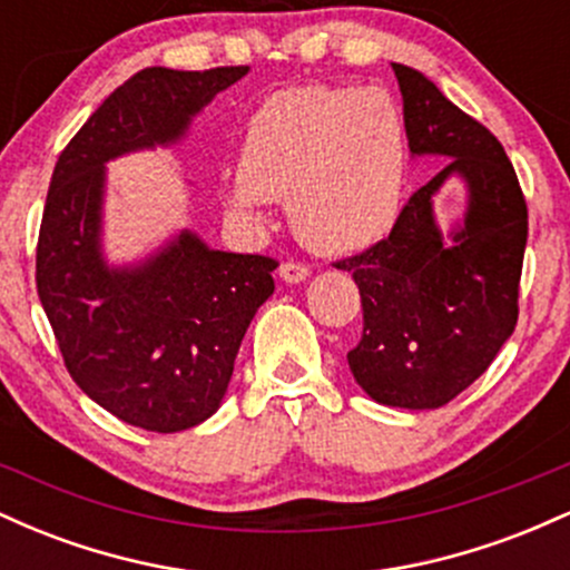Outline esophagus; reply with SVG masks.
I'll use <instances>...</instances> for the list:
<instances>
[{
	"instance_id": "34e87169",
	"label": "esophagus",
	"mask_w": 570,
	"mask_h": 570,
	"mask_svg": "<svg viewBox=\"0 0 570 570\" xmlns=\"http://www.w3.org/2000/svg\"><path fill=\"white\" fill-rule=\"evenodd\" d=\"M278 276L286 281V284H299V281H305L311 276V267L305 263H281L278 267Z\"/></svg>"
}]
</instances>
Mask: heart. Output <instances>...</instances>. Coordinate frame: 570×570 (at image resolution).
Segmentation results:
<instances>
[{
  "label": "heart",
  "instance_id": "heart-1",
  "mask_svg": "<svg viewBox=\"0 0 570 570\" xmlns=\"http://www.w3.org/2000/svg\"><path fill=\"white\" fill-rule=\"evenodd\" d=\"M240 176L225 200L259 217L284 200L299 240L348 254L381 240L394 225L407 166L404 120L381 88L307 85L265 98L248 120Z\"/></svg>",
  "mask_w": 570,
  "mask_h": 570
}]
</instances>
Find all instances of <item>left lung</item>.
Instances as JSON below:
<instances>
[{"label":"left lung","instance_id":"8db88e82","mask_svg":"<svg viewBox=\"0 0 570 570\" xmlns=\"http://www.w3.org/2000/svg\"><path fill=\"white\" fill-rule=\"evenodd\" d=\"M412 155L450 158L404 203L389 238L335 267L353 273L364 332L348 364L389 407L434 410L469 389L514 332L528 206L501 141L417 69L394 63ZM458 173L470 208L444 245L430 198Z\"/></svg>","mask_w":570,"mask_h":570}]
</instances>
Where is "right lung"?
<instances>
[{"mask_svg": "<svg viewBox=\"0 0 570 570\" xmlns=\"http://www.w3.org/2000/svg\"><path fill=\"white\" fill-rule=\"evenodd\" d=\"M248 67H149L115 90L58 155L37 240V294L71 381L115 417L155 434L217 412L240 340L278 263L208 248L181 230L136 267L101 257L104 163L171 144Z\"/></svg>", "mask_w": 570, "mask_h": 570, "instance_id": "right-lung-1", "label": "right lung"}]
</instances>
